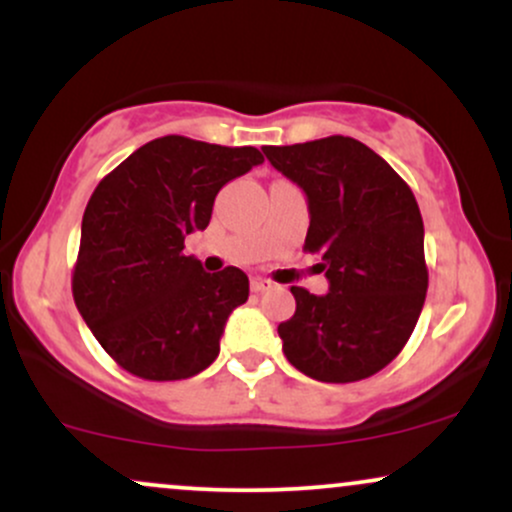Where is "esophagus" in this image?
<instances>
[{
	"label": "esophagus",
	"mask_w": 512,
	"mask_h": 512,
	"mask_svg": "<svg viewBox=\"0 0 512 512\" xmlns=\"http://www.w3.org/2000/svg\"><path fill=\"white\" fill-rule=\"evenodd\" d=\"M250 289L255 291V293L269 291V289H272V281H269V279H262V276H252V279H250Z\"/></svg>",
	"instance_id": "esophagus-1"
}]
</instances>
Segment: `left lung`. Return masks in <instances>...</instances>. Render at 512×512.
<instances>
[{"label":"left lung","mask_w":512,"mask_h":512,"mask_svg":"<svg viewBox=\"0 0 512 512\" xmlns=\"http://www.w3.org/2000/svg\"><path fill=\"white\" fill-rule=\"evenodd\" d=\"M308 197L305 252L322 257L325 296L291 286L279 337L291 366L320 383L370 378L409 342L426 301L424 221L409 185L351 137L262 146Z\"/></svg>","instance_id":"8db88e82"}]
</instances>
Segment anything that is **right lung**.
<instances>
[{
	"label": "right lung",
	"mask_w": 512,
	"mask_h": 512,
	"mask_svg": "<svg viewBox=\"0 0 512 512\" xmlns=\"http://www.w3.org/2000/svg\"><path fill=\"white\" fill-rule=\"evenodd\" d=\"M262 161L255 146L168 134L98 182L81 221L72 293L88 330L127 373L185 380L219 356L250 281L238 267L207 274L182 248L209 226L221 187Z\"/></svg>",
	"instance_id": "add662e5"
}]
</instances>
